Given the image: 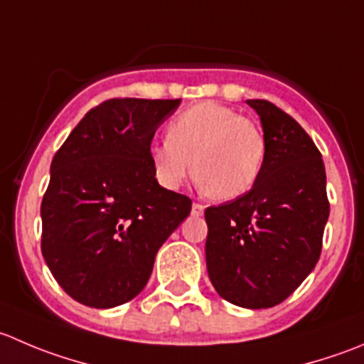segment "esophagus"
<instances>
[{"label":"esophagus","instance_id":"1","mask_svg":"<svg viewBox=\"0 0 364 364\" xmlns=\"http://www.w3.org/2000/svg\"><path fill=\"white\" fill-rule=\"evenodd\" d=\"M204 213V206L203 204H199V203H193L192 204V215L193 217H200V215Z\"/></svg>","mask_w":364,"mask_h":364}]
</instances>
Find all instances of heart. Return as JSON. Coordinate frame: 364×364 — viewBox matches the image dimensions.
I'll return each mask as SVG.
<instances>
[{"instance_id":"obj_1","label":"heart","mask_w":364,"mask_h":364,"mask_svg":"<svg viewBox=\"0 0 364 364\" xmlns=\"http://www.w3.org/2000/svg\"><path fill=\"white\" fill-rule=\"evenodd\" d=\"M149 158L154 178L165 190H179L193 172L204 192L229 200L249 192L259 179L267 139L232 108L200 103L168 124L167 140L153 144Z\"/></svg>"}]
</instances>
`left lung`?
Instances as JSON below:
<instances>
[{"instance_id": "8db88e82", "label": "left lung", "mask_w": 364, "mask_h": 364, "mask_svg": "<svg viewBox=\"0 0 364 364\" xmlns=\"http://www.w3.org/2000/svg\"><path fill=\"white\" fill-rule=\"evenodd\" d=\"M247 105L259 115L267 161L249 192L204 211L206 267L222 299L264 309L290 297L315 268L329 200L311 136L270 101Z\"/></svg>"}]
</instances>
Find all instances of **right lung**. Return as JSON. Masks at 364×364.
<instances>
[{"mask_svg": "<svg viewBox=\"0 0 364 364\" xmlns=\"http://www.w3.org/2000/svg\"><path fill=\"white\" fill-rule=\"evenodd\" d=\"M181 100H108L88 112L51 161L41 204L42 256L67 295L108 309L147 284L192 200L158 185L151 142Z\"/></svg>", "mask_w": 364, "mask_h": 364, "instance_id": "obj_1", "label": "right lung"}]
</instances>
